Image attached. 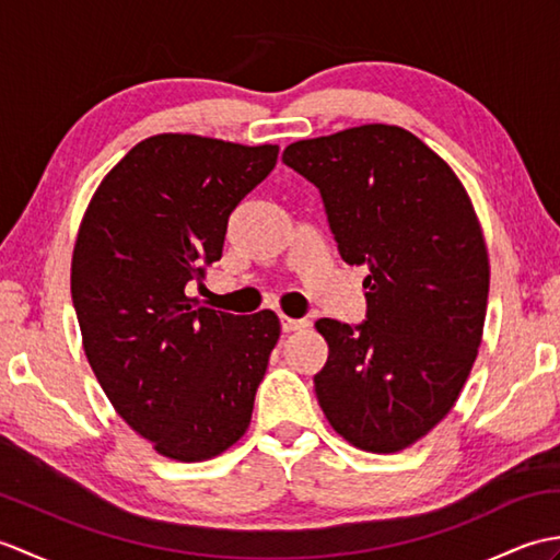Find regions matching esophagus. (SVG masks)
<instances>
[{
  "label": "esophagus",
  "mask_w": 560,
  "mask_h": 560,
  "mask_svg": "<svg viewBox=\"0 0 560 560\" xmlns=\"http://www.w3.org/2000/svg\"><path fill=\"white\" fill-rule=\"evenodd\" d=\"M305 325H307V319H293V317L281 315V329H283V331H295V329H303Z\"/></svg>",
  "instance_id": "34e87169"
}]
</instances>
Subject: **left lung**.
I'll return each mask as SVG.
<instances>
[{
  "instance_id": "8db88e82",
  "label": "left lung",
  "mask_w": 560,
  "mask_h": 560,
  "mask_svg": "<svg viewBox=\"0 0 560 560\" xmlns=\"http://www.w3.org/2000/svg\"><path fill=\"white\" fill-rule=\"evenodd\" d=\"M281 161L319 189L343 261L368 267L363 323H315L319 407L355 447H409L445 419L481 343L489 255L467 189L392 125L295 141Z\"/></svg>"
}]
</instances>
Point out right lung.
<instances>
[{
	"mask_svg": "<svg viewBox=\"0 0 560 560\" xmlns=\"http://www.w3.org/2000/svg\"><path fill=\"white\" fill-rule=\"evenodd\" d=\"M277 156L271 144L149 137L83 213L71 257L83 351L115 411L171 459L217 457L253 419L279 317L199 307L185 291L221 259L229 217Z\"/></svg>",
	"mask_w": 560,
	"mask_h": 560,
	"instance_id": "add662e5",
	"label": "right lung"
}]
</instances>
